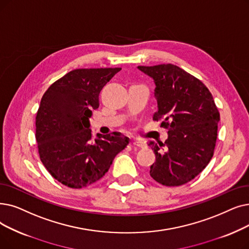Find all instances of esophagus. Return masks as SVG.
I'll list each match as a JSON object with an SVG mask.
<instances>
[{
  "mask_svg": "<svg viewBox=\"0 0 249 249\" xmlns=\"http://www.w3.org/2000/svg\"><path fill=\"white\" fill-rule=\"evenodd\" d=\"M132 145L135 146V147H139V148H144L145 147V143L142 142H132Z\"/></svg>",
  "mask_w": 249,
  "mask_h": 249,
  "instance_id": "34e87169",
  "label": "esophagus"
}]
</instances>
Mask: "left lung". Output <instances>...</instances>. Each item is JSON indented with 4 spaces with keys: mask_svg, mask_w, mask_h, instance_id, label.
Returning a JSON list of instances; mask_svg holds the SVG:
<instances>
[{
    "mask_svg": "<svg viewBox=\"0 0 249 249\" xmlns=\"http://www.w3.org/2000/svg\"><path fill=\"white\" fill-rule=\"evenodd\" d=\"M153 78L158 111L155 121L168 129L163 143L149 142L156 161L149 175L161 185L179 186L196 178L213 158L220 113L200 80L176 65L138 66Z\"/></svg>",
    "mask_w": 249,
    "mask_h": 249,
    "instance_id": "left-lung-1",
    "label": "left lung"
}]
</instances>
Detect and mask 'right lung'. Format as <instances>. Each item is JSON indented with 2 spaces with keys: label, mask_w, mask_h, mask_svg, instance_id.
I'll return each instance as SVG.
<instances>
[{
  "label": "right lung",
  "mask_w": 249,
  "mask_h": 249,
  "mask_svg": "<svg viewBox=\"0 0 249 249\" xmlns=\"http://www.w3.org/2000/svg\"><path fill=\"white\" fill-rule=\"evenodd\" d=\"M121 68L76 69L53 83L42 95L36 118L41 163L65 186L83 188L100 180L129 143L119 132L89 129L99 94Z\"/></svg>",
  "instance_id": "add662e5"
}]
</instances>
